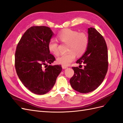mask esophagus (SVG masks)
<instances>
[{
    "label": "esophagus",
    "instance_id": "1",
    "mask_svg": "<svg viewBox=\"0 0 123 123\" xmlns=\"http://www.w3.org/2000/svg\"><path fill=\"white\" fill-rule=\"evenodd\" d=\"M62 68L63 69H65V68H68V67H67V66H65V65H62Z\"/></svg>",
    "mask_w": 123,
    "mask_h": 123
}]
</instances>
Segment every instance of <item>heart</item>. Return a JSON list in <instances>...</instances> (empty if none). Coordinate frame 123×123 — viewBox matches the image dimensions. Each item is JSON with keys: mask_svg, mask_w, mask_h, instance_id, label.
<instances>
[{"mask_svg": "<svg viewBox=\"0 0 123 123\" xmlns=\"http://www.w3.org/2000/svg\"><path fill=\"white\" fill-rule=\"evenodd\" d=\"M59 40L63 43H68V53L61 55L56 59L59 64L68 66L73 62L77 56L82 55L86 52L88 46L89 39L87 35L84 33L78 31L65 29L58 35ZM59 43L54 39H50L48 44L49 51L55 55H59Z\"/></svg>", "mask_w": 123, "mask_h": 123, "instance_id": "heart-1", "label": "heart"}]
</instances>
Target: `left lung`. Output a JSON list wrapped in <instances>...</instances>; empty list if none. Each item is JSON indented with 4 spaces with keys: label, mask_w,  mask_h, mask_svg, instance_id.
Listing matches in <instances>:
<instances>
[{
    "label": "left lung",
    "mask_w": 123,
    "mask_h": 123,
    "mask_svg": "<svg viewBox=\"0 0 123 123\" xmlns=\"http://www.w3.org/2000/svg\"><path fill=\"white\" fill-rule=\"evenodd\" d=\"M88 46L76 63L85 64L84 68L72 67L74 74L70 80L77 92L86 93L98 87L105 79L108 68V53L103 37L94 28L88 29Z\"/></svg>",
    "instance_id": "8db88e82"
}]
</instances>
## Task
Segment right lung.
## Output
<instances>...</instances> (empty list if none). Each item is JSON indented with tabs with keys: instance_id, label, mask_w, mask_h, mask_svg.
I'll return each mask as SVG.
<instances>
[{
	"instance_id": "right-lung-1",
	"label": "right lung",
	"mask_w": 123,
	"mask_h": 123,
	"mask_svg": "<svg viewBox=\"0 0 123 123\" xmlns=\"http://www.w3.org/2000/svg\"><path fill=\"white\" fill-rule=\"evenodd\" d=\"M53 33L50 28H29L18 42L15 53V68L21 82L31 92L44 94L55 83L62 71L60 65H51L55 60L48 44Z\"/></svg>"
}]
</instances>
